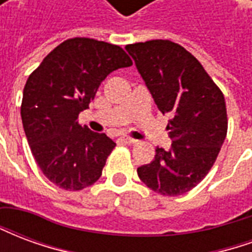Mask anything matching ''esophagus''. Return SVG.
<instances>
[{"mask_svg": "<svg viewBox=\"0 0 252 252\" xmlns=\"http://www.w3.org/2000/svg\"><path fill=\"white\" fill-rule=\"evenodd\" d=\"M120 140L123 143H126V144H135V143L137 142V140H135V139H132V137H126V136H123Z\"/></svg>", "mask_w": 252, "mask_h": 252, "instance_id": "34e87169", "label": "esophagus"}]
</instances>
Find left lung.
Wrapping results in <instances>:
<instances>
[{"label":"left lung","instance_id":"8db88e82","mask_svg":"<svg viewBox=\"0 0 252 252\" xmlns=\"http://www.w3.org/2000/svg\"><path fill=\"white\" fill-rule=\"evenodd\" d=\"M139 74L162 113H169L170 150L137 169L143 184L163 195H181L209 173L224 139L228 119L221 90L189 51L170 40L128 44Z\"/></svg>","mask_w":252,"mask_h":252}]
</instances>
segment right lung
Listing matches in <instances>:
<instances>
[{"instance_id": "right-lung-1", "label": "right lung", "mask_w": 252, "mask_h": 252, "mask_svg": "<svg viewBox=\"0 0 252 252\" xmlns=\"http://www.w3.org/2000/svg\"><path fill=\"white\" fill-rule=\"evenodd\" d=\"M129 66L121 47L74 37L54 48L27 79L23 126L36 163L52 184L74 191L101 177L116 143L78 124V115L110 72Z\"/></svg>"}]
</instances>
